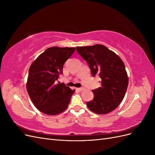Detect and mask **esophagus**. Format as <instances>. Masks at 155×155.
I'll return each mask as SVG.
<instances>
[{
	"label": "esophagus",
	"mask_w": 155,
	"mask_h": 155,
	"mask_svg": "<svg viewBox=\"0 0 155 155\" xmlns=\"http://www.w3.org/2000/svg\"><path fill=\"white\" fill-rule=\"evenodd\" d=\"M76 90H77V91H78L79 92H81V91H83L84 90V88H83V87H81V88H76Z\"/></svg>",
	"instance_id": "1"
}]
</instances>
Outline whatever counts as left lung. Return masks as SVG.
I'll return each mask as SVG.
<instances>
[{"label":"left lung","instance_id":"obj_1","mask_svg":"<svg viewBox=\"0 0 155 155\" xmlns=\"http://www.w3.org/2000/svg\"><path fill=\"white\" fill-rule=\"evenodd\" d=\"M76 50L87 61L92 76H99L101 79V87L92 91L94 97L87 102L88 108L98 114L113 111L122 101L129 84L123 61L101 45L77 46Z\"/></svg>","mask_w":155,"mask_h":155}]
</instances>
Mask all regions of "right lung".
Listing matches in <instances>:
<instances>
[{
	"mask_svg": "<svg viewBox=\"0 0 155 155\" xmlns=\"http://www.w3.org/2000/svg\"><path fill=\"white\" fill-rule=\"evenodd\" d=\"M75 50L57 46L48 48L31 64L26 83L27 92L35 107L46 114H59L66 110L75 92V89L72 90L63 83H57L59 75L63 74L65 61Z\"/></svg>",
	"mask_w": 155,
	"mask_h": 155,
	"instance_id": "1",
	"label": "right lung"
}]
</instances>
